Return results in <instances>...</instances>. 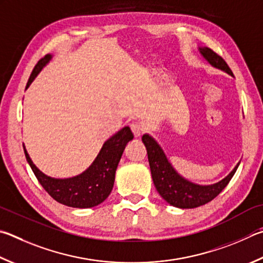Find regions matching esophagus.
Masks as SVG:
<instances>
[{
    "instance_id": "1",
    "label": "esophagus",
    "mask_w": 263,
    "mask_h": 263,
    "mask_svg": "<svg viewBox=\"0 0 263 263\" xmlns=\"http://www.w3.org/2000/svg\"><path fill=\"white\" fill-rule=\"evenodd\" d=\"M130 127L133 132V135H135V137H137V138L140 137L142 135V132H144V130H145L144 125H142V124L139 122H133L130 125Z\"/></svg>"
}]
</instances>
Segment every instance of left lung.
<instances>
[{
	"instance_id": "8db88e82",
	"label": "left lung",
	"mask_w": 263,
	"mask_h": 263,
	"mask_svg": "<svg viewBox=\"0 0 263 263\" xmlns=\"http://www.w3.org/2000/svg\"><path fill=\"white\" fill-rule=\"evenodd\" d=\"M199 51L203 56V59L214 68L233 76L227 62L211 48L203 47V48H199ZM141 139L146 146L152 178L157 192L160 193L161 197L166 202L177 208H197L212 201L229 184V181L231 180L238 166H239V163H238L231 173L226 178L219 180L218 183H215L213 185L194 184L192 181L181 177L174 169L168 157L165 156L163 149L155 141L154 138L149 135H144Z\"/></svg>"
}]
</instances>
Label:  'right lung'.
Returning a JSON list of instances; mask_svg holds the SVG:
<instances>
[{"mask_svg":"<svg viewBox=\"0 0 263 263\" xmlns=\"http://www.w3.org/2000/svg\"><path fill=\"white\" fill-rule=\"evenodd\" d=\"M50 60L51 55L48 54L37 62L28 78L26 88L30 87L33 80ZM132 139L133 133L130 127H123L104 142L93 163L84 173L70 178H52L45 175L33 163L25 146L24 152L35 177L52 199L68 207L92 208L103 202L110 194L119 160L127 142Z\"/></svg>","mask_w":263,"mask_h":263,"instance_id":"obj_1","label":"right lung"}]
</instances>
